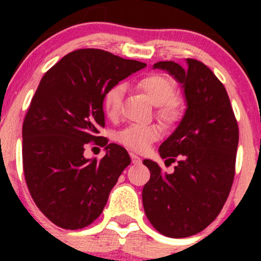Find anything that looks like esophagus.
Returning <instances> with one entry per match:
<instances>
[{
    "label": "esophagus",
    "mask_w": 261,
    "mask_h": 261,
    "mask_svg": "<svg viewBox=\"0 0 261 261\" xmlns=\"http://www.w3.org/2000/svg\"><path fill=\"white\" fill-rule=\"evenodd\" d=\"M130 156H131V162H133V164H140L141 163V158L138 156L136 154H134V152H131Z\"/></svg>",
    "instance_id": "esophagus-1"
}]
</instances>
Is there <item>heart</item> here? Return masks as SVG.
I'll use <instances>...</instances> for the list:
<instances>
[{
    "mask_svg": "<svg viewBox=\"0 0 261 261\" xmlns=\"http://www.w3.org/2000/svg\"><path fill=\"white\" fill-rule=\"evenodd\" d=\"M139 88L146 94L154 106L159 107L158 116L163 122L173 123L179 118V106L173 99L175 94V84L172 80L162 74H150L139 82ZM122 96V84H116L105 93L103 111L109 117L117 116ZM159 138L160 130L156 126H128L116 135L118 143L138 152L146 151Z\"/></svg>",
    "mask_w": 261,
    "mask_h": 261,
    "instance_id": "1",
    "label": "heart"
}]
</instances>
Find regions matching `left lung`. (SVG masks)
Masks as SVG:
<instances>
[{
    "label": "left lung",
    "mask_w": 261,
    "mask_h": 261,
    "mask_svg": "<svg viewBox=\"0 0 261 261\" xmlns=\"http://www.w3.org/2000/svg\"><path fill=\"white\" fill-rule=\"evenodd\" d=\"M158 62L183 89L186 111L177 128L159 146L172 174L144 160L150 179L143 188L147 220L168 238H188L204 230L222 210L235 175L239 127L223 84L203 63Z\"/></svg>",
    "instance_id": "8db88e82"
}]
</instances>
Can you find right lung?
Wrapping results in <instances>:
<instances>
[{
  "label": "right lung",
  "instance_id": "1",
  "mask_svg": "<svg viewBox=\"0 0 261 261\" xmlns=\"http://www.w3.org/2000/svg\"><path fill=\"white\" fill-rule=\"evenodd\" d=\"M145 67L105 50L80 49L41 78L22 125L23 174L36 206L59 227L91 225L131 163L117 144H109L101 161L84 158V145H107L98 136L105 93Z\"/></svg>",
  "mask_w": 261,
  "mask_h": 261
}]
</instances>
